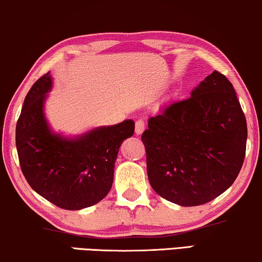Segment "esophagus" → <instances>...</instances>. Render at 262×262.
I'll list each match as a JSON object with an SVG mask.
<instances>
[{
  "label": "esophagus",
  "instance_id": "1",
  "mask_svg": "<svg viewBox=\"0 0 262 262\" xmlns=\"http://www.w3.org/2000/svg\"><path fill=\"white\" fill-rule=\"evenodd\" d=\"M146 128V124H145V121L143 120H138L135 122V133L136 134H141V133L145 130Z\"/></svg>",
  "mask_w": 262,
  "mask_h": 262
}]
</instances>
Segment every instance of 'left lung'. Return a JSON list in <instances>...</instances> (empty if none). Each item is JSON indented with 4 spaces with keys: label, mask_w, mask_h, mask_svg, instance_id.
Listing matches in <instances>:
<instances>
[{
    "label": "left lung",
    "mask_w": 262,
    "mask_h": 262,
    "mask_svg": "<svg viewBox=\"0 0 262 262\" xmlns=\"http://www.w3.org/2000/svg\"><path fill=\"white\" fill-rule=\"evenodd\" d=\"M141 140L159 196L182 206L215 200L235 182L246 156L247 122L233 84L213 71L189 98L150 117Z\"/></svg>",
    "instance_id": "left-lung-1"
}]
</instances>
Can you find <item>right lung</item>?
Masks as SVG:
<instances>
[{"label":"right lung","instance_id":"obj_1","mask_svg":"<svg viewBox=\"0 0 262 262\" xmlns=\"http://www.w3.org/2000/svg\"><path fill=\"white\" fill-rule=\"evenodd\" d=\"M51 88L49 72L33 84L22 105L15 134L21 171L36 193L59 208H89L112 189L120 146L134 134L135 123L126 120L76 139L54 134L43 115Z\"/></svg>","mask_w":262,"mask_h":262}]
</instances>
